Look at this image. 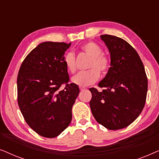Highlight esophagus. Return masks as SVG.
Instances as JSON below:
<instances>
[{
  "instance_id": "1",
  "label": "esophagus",
  "mask_w": 159,
  "mask_h": 159,
  "mask_svg": "<svg viewBox=\"0 0 159 159\" xmlns=\"http://www.w3.org/2000/svg\"><path fill=\"white\" fill-rule=\"evenodd\" d=\"M80 90L81 91L84 90H85V88H84V87H80Z\"/></svg>"
}]
</instances>
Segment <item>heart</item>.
Listing matches in <instances>:
<instances>
[{
    "label": "heart",
    "instance_id": "obj_1",
    "mask_svg": "<svg viewBox=\"0 0 159 159\" xmlns=\"http://www.w3.org/2000/svg\"><path fill=\"white\" fill-rule=\"evenodd\" d=\"M81 51L90 57L88 64V71L78 73L72 77L71 82L80 87H86L95 83L99 79L100 73H105L110 66V59L102 53L100 45L94 42L84 43L80 47ZM64 64L67 70L71 73L76 71L75 56L73 52H69L64 56Z\"/></svg>",
    "mask_w": 159,
    "mask_h": 159
}]
</instances>
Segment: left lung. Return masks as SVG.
<instances>
[{
    "label": "left lung",
    "instance_id": "obj_1",
    "mask_svg": "<svg viewBox=\"0 0 159 159\" xmlns=\"http://www.w3.org/2000/svg\"><path fill=\"white\" fill-rule=\"evenodd\" d=\"M111 56V67L98 83L101 92L90 88L91 111L98 122L108 129H123L139 116L148 91L145 68L137 51L123 39L103 34Z\"/></svg>",
    "mask_w": 159,
    "mask_h": 159
}]
</instances>
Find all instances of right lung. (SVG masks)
Segmentation results:
<instances>
[{"instance_id":"right-lung-1","label":"right lung","mask_w":159,"mask_h":159,"mask_svg":"<svg viewBox=\"0 0 159 159\" xmlns=\"http://www.w3.org/2000/svg\"><path fill=\"white\" fill-rule=\"evenodd\" d=\"M71 43L44 42L25 58L17 77L18 104L28 125L40 135L57 137L71 123V108L80 93L68 84L65 51ZM63 84L64 90L58 91Z\"/></svg>"}]
</instances>
